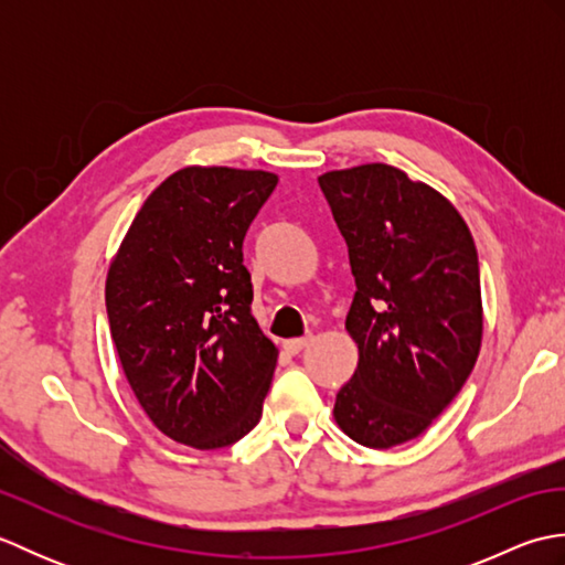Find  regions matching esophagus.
<instances>
[{"instance_id": "esophagus-1", "label": "esophagus", "mask_w": 565, "mask_h": 565, "mask_svg": "<svg viewBox=\"0 0 565 565\" xmlns=\"http://www.w3.org/2000/svg\"><path fill=\"white\" fill-rule=\"evenodd\" d=\"M308 347V338H298V340H286L284 342V352L286 354H291V356H296V354H301L303 350Z\"/></svg>"}]
</instances>
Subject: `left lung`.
<instances>
[{
    "mask_svg": "<svg viewBox=\"0 0 565 565\" xmlns=\"http://www.w3.org/2000/svg\"><path fill=\"white\" fill-rule=\"evenodd\" d=\"M318 184L356 284L344 326L359 364L338 393L334 419L356 444L398 447L435 423L476 366L478 252L459 211L391 164L326 172Z\"/></svg>",
    "mask_w": 565,
    "mask_h": 565,
    "instance_id": "obj_1",
    "label": "left lung"
}]
</instances>
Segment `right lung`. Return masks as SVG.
<instances>
[{
    "mask_svg": "<svg viewBox=\"0 0 565 565\" xmlns=\"http://www.w3.org/2000/svg\"><path fill=\"white\" fill-rule=\"evenodd\" d=\"M279 177L184 167L152 191L106 276L118 362L162 435L221 449L259 423L276 350L252 318L249 223Z\"/></svg>",
    "mask_w": 565,
    "mask_h": 565,
    "instance_id": "add662e5",
    "label": "right lung"
}]
</instances>
